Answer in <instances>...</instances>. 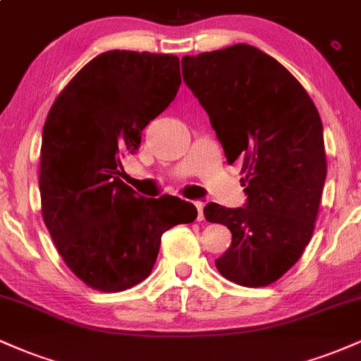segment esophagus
<instances>
[{"label": "esophagus", "instance_id": "obj_1", "mask_svg": "<svg viewBox=\"0 0 361 361\" xmlns=\"http://www.w3.org/2000/svg\"><path fill=\"white\" fill-rule=\"evenodd\" d=\"M195 207H197V221H204V202L197 200L195 202Z\"/></svg>", "mask_w": 361, "mask_h": 361}]
</instances>
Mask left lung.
I'll list each match as a JSON object with an SVG mask.
<instances>
[{
	"label": "left lung",
	"instance_id": "left-lung-1",
	"mask_svg": "<svg viewBox=\"0 0 361 361\" xmlns=\"http://www.w3.org/2000/svg\"><path fill=\"white\" fill-rule=\"evenodd\" d=\"M185 85L209 114L227 163L241 161L246 204L205 205L233 243L215 267L243 287L285 275L312 238L326 181L322 122L307 91L279 61L247 44L185 56Z\"/></svg>",
	"mask_w": 361,
	"mask_h": 361
}]
</instances>
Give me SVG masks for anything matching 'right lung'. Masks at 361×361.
I'll return each instance as SVG.
<instances>
[{
    "instance_id": "right-lung-1",
    "label": "right lung",
    "mask_w": 361,
    "mask_h": 361,
    "mask_svg": "<svg viewBox=\"0 0 361 361\" xmlns=\"http://www.w3.org/2000/svg\"><path fill=\"white\" fill-rule=\"evenodd\" d=\"M180 59L109 51L91 59L54 102L40 149L42 217L78 279L122 292L147 279L161 235L197 219L190 202L144 198L120 178L151 120L175 100Z\"/></svg>"
}]
</instances>
